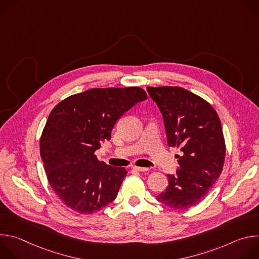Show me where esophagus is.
Instances as JSON below:
<instances>
[{
	"mask_svg": "<svg viewBox=\"0 0 259 259\" xmlns=\"http://www.w3.org/2000/svg\"><path fill=\"white\" fill-rule=\"evenodd\" d=\"M134 170L136 171H139V172H145V171H149V168H144V167H137V166H134L133 167Z\"/></svg>",
	"mask_w": 259,
	"mask_h": 259,
	"instance_id": "obj_1",
	"label": "esophagus"
}]
</instances>
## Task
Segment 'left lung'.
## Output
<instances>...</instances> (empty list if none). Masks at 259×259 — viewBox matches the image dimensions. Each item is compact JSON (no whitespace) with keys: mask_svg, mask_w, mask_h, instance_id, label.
Wrapping results in <instances>:
<instances>
[{"mask_svg":"<svg viewBox=\"0 0 259 259\" xmlns=\"http://www.w3.org/2000/svg\"><path fill=\"white\" fill-rule=\"evenodd\" d=\"M159 106L169 146L179 147L176 175L157 200L178 210L198 205L223 171L226 142L215 109L200 96L181 87H147Z\"/></svg>","mask_w":259,"mask_h":259,"instance_id":"8db88e82","label":"left lung"}]
</instances>
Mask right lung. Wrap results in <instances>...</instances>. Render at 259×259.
<instances>
[{"label":"right lung","mask_w":259,"mask_h":259,"mask_svg":"<svg viewBox=\"0 0 259 259\" xmlns=\"http://www.w3.org/2000/svg\"><path fill=\"white\" fill-rule=\"evenodd\" d=\"M146 98L139 87L94 88L65 98L52 109L40 152L49 184L65 206L92 214L116 199L127 171L99 162L95 151L110 139L127 110Z\"/></svg>","instance_id":"obj_1"}]
</instances>
